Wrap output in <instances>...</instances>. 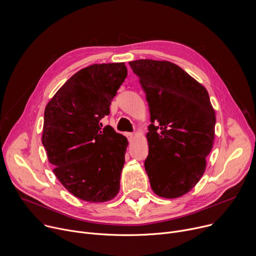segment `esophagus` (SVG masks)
<instances>
[{"label": "esophagus", "instance_id": "34e87169", "mask_svg": "<svg viewBox=\"0 0 256 256\" xmlns=\"http://www.w3.org/2000/svg\"><path fill=\"white\" fill-rule=\"evenodd\" d=\"M126 136L128 140H132L134 138V134L132 132H126Z\"/></svg>", "mask_w": 256, "mask_h": 256}]
</instances>
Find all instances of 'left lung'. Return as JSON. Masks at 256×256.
Listing matches in <instances>:
<instances>
[{
    "instance_id": "obj_1",
    "label": "left lung",
    "mask_w": 256,
    "mask_h": 256,
    "mask_svg": "<svg viewBox=\"0 0 256 256\" xmlns=\"http://www.w3.org/2000/svg\"><path fill=\"white\" fill-rule=\"evenodd\" d=\"M150 108L144 160L153 192L165 198L188 194L206 170L214 138L216 114L206 89L167 60L128 62Z\"/></svg>"
}]
</instances>
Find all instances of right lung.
Returning a JSON list of instances; mask_svg holds the SVG:
<instances>
[{"label":"right lung","mask_w":256,"mask_h":256,"mask_svg":"<svg viewBox=\"0 0 256 256\" xmlns=\"http://www.w3.org/2000/svg\"><path fill=\"white\" fill-rule=\"evenodd\" d=\"M128 76L124 62L95 64L72 75L44 110L42 144L64 188L89 202L120 192L128 140L100 120Z\"/></svg>","instance_id":"obj_1"}]
</instances>
